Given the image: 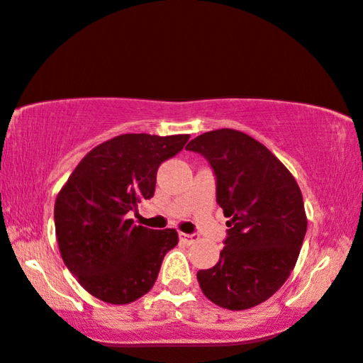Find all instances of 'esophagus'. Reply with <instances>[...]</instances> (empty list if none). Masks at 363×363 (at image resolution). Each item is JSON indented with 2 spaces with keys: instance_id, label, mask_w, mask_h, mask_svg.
I'll list each match as a JSON object with an SVG mask.
<instances>
[{
  "instance_id": "34e87169",
  "label": "esophagus",
  "mask_w": 363,
  "mask_h": 363,
  "mask_svg": "<svg viewBox=\"0 0 363 363\" xmlns=\"http://www.w3.org/2000/svg\"><path fill=\"white\" fill-rule=\"evenodd\" d=\"M179 239H181L184 244H194L197 240V235L196 234H186V232H179Z\"/></svg>"
}]
</instances>
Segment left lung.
I'll return each instance as SVG.
<instances>
[{"label":"left lung","mask_w":363,"mask_h":363,"mask_svg":"<svg viewBox=\"0 0 363 363\" xmlns=\"http://www.w3.org/2000/svg\"><path fill=\"white\" fill-rule=\"evenodd\" d=\"M186 149L211 162L217 204L229 217L219 262L197 272L202 292L229 311L259 306L284 286L301 254L307 230L301 187L262 143L235 129L204 133Z\"/></svg>","instance_id":"1"}]
</instances>
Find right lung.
I'll list each match as a JSON object with an SVG mask.
<instances>
[{"mask_svg": "<svg viewBox=\"0 0 363 363\" xmlns=\"http://www.w3.org/2000/svg\"><path fill=\"white\" fill-rule=\"evenodd\" d=\"M189 134H121L86 154L55 202L61 257L99 301L123 306L151 291L176 229L134 225L128 214L156 189L157 167L176 156Z\"/></svg>", "mask_w": 363, "mask_h": 363, "instance_id": "right-lung-1", "label": "right lung"}]
</instances>
